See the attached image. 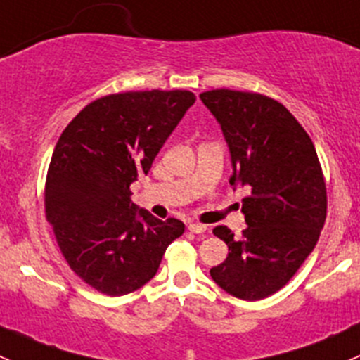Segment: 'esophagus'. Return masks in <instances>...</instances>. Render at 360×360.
I'll return each instance as SVG.
<instances>
[{"mask_svg": "<svg viewBox=\"0 0 360 360\" xmlns=\"http://www.w3.org/2000/svg\"><path fill=\"white\" fill-rule=\"evenodd\" d=\"M188 230H190L191 233H205L207 226H205V224H200V223H191L190 226H188Z\"/></svg>", "mask_w": 360, "mask_h": 360, "instance_id": "esophagus-1", "label": "esophagus"}]
</instances>
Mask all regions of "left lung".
<instances>
[{
  "label": "left lung",
  "instance_id": "obj_1",
  "mask_svg": "<svg viewBox=\"0 0 360 360\" xmlns=\"http://www.w3.org/2000/svg\"><path fill=\"white\" fill-rule=\"evenodd\" d=\"M200 99L230 146V184L250 188L242 237L226 226L212 230L226 242L228 257L210 277L231 296L263 300L291 281L317 244L328 214L321 162L307 130L278 101L228 89L207 90Z\"/></svg>",
  "mask_w": 360,
  "mask_h": 360
}]
</instances>
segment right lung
Wrapping results in <instances>:
<instances>
[{
    "instance_id": "1",
    "label": "right lung",
    "mask_w": 360,
    "mask_h": 360,
    "mask_svg": "<svg viewBox=\"0 0 360 360\" xmlns=\"http://www.w3.org/2000/svg\"><path fill=\"white\" fill-rule=\"evenodd\" d=\"M190 90H139L99 97L60 134L45 181V216L71 270L108 296L155 277L184 224L136 209L130 184L193 106Z\"/></svg>"
}]
</instances>
